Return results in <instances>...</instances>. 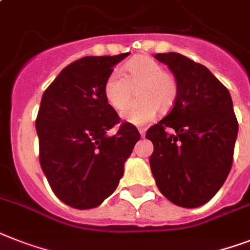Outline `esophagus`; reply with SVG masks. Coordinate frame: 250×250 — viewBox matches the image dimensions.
Returning <instances> with one entry per match:
<instances>
[{"label": "esophagus", "instance_id": "obj_1", "mask_svg": "<svg viewBox=\"0 0 250 250\" xmlns=\"http://www.w3.org/2000/svg\"><path fill=\"white\" fill-rule=\"evenodd\" d=\"M139 132H140V135L143 136H145V132H146V128H143V127H141V128H139Z\"/></svg>", "mask_w": 250, "mask_h": 250}]
</instances>
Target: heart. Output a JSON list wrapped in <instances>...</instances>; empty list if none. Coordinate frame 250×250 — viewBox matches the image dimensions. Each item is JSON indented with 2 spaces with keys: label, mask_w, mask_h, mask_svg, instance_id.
<instances>
[{
  "label": "heart",
  "mask_w": 250,
  "mask_h": 250,
  "mask_svg": "<svg viewBox=\"0 0 250 250\" xmlns=\"http://www.w3.org/2000/svg\"><path fill=\"white\" fill-rule=\"evenodd\" d=\"M136 90L138 100L126 106ZM178 81L171 72L149 56H137L125 65V74L114 70L104 84V96L113 109L123 110L122 117L133 125H145L159 109L167 113L178 97Z\"/></svg>",
  "instance_id": "b5f03b06"
}]
</instances>
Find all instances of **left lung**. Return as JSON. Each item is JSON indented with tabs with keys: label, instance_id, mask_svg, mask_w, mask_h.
<instances>
[{
	"label": "left lung",
	"instance_id": "8db88e82",
	"mask_svg": "<svg viewBox=\"0 0 250 250\" xmlns=\"http://www.w3.org/2000/svg\"><path fill=\"white\" fill-rule=\"evenodd\" d=\"M154 58L171 69L180 90L171 111L146 132L154 145L150 168L169 202L196 208L216 195L230 173L239 129L232 100L202 64L177 52Z\"/></svg>",
	"mask_w": 250,
	"mask_h": 250
}]
</instances>
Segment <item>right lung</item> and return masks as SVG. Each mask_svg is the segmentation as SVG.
Segmentation results:
<instances>
[{"label": "right lung", "instance_id": "obj_1", "mask_svg": "<svg viewBox=\"0 0 250 250\" xmlns=\"http://www.w3.org/2000/svg\"><path fill=\"white\" fill-rule=\"evenodd\" d=\"M128 55L78 59L42 95L36 119L41 167L55 195L77 209L95 208L114 192L140 140L104 96L113 66ZM114 125L117 133L107 136Z\"/></svg>", "mask_w": 250, "mask_h": 250}]
</instances>
